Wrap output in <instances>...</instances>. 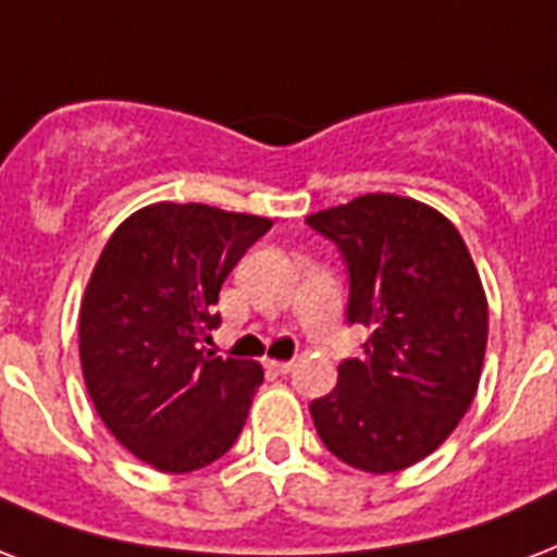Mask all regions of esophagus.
Listing matches in <instances>:
<instances>
[{
	"label": "esophagus",
	"instance_id": "1",
	"mask_svg": "<svg viewBox=\"0 0 557 557\" xmlns=\"http://www.w3.org/2000/svg\"><path fill=\"white\" fill-rule=\"evenodd\" d=\"M265 368H269V371H274V373H288L292 368H295V362H280V359H269V362H265Z\"/></svg>",
	"mask_w": 557,
	"mask_h": 557
}]
</instances>
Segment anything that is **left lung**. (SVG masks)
Segmentation results:
<instances>
[{
  "mask_svg": "<svg viewBox=\"0 0 557 557\" xmlns=\"http://www.w3.org/2000/svg\"><path fill=\"white\" fill-rule=\"evenodd\" d=\"M350 274L347 321L371 330L362 359L309 403L324 447L364 473L411 467L449 438L476 397L487 300L456 224L430 203L371 193L312 212Z\"/></svg>",
  "mask_w": 557,
  "mask_h": 557,
  "instance_id": "obj_1",
  "label": "left lung"
}]
</instances>
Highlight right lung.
<instances>
[{"label":"right lung","mask_w":557,"mask_h":557,"mask_svg":"<svg viewBox=\"0 0 557 557\" xmlns=\"http://www.w3.org/2000/svg\"><path fill=\"white\" fill-rule=\"evenodd\" d=\"M271 219L160 201L119 224L78 318L81 371L110 435L163 473H189L233 447L262 368L203 347L219 292Z\"/></svg>","instance_id":"right-lung-1"}]
</instances>
